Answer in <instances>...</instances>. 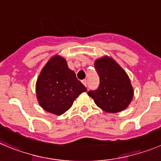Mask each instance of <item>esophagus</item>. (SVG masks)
<instances>
[{
  "mask_svg": "<svg viewBox=\"0 0 161 161\" xmlns=\"http://www.w3.org/2000/svg\"><path fill=\"white\" fill-rule=\"evenodd\" d=\"M82 84H83V85L85 86H86V85H87V82H86V79L82 80Z\"/></svg>",
  "mask_w": 161,
  "mask_h": 161,
  "instance_id": "esophagus-1",
  "label": "esophagus"
}]
</instances>
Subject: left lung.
I'll return each instance as SVG.
<instances>
[{"mask_svg":"<svg viewBox=\"0 0 161 161\" xmlns=\"http://www.w3.org/2000/svg\"><path fill=\"white\" fill-rule=\"evenodd\" d=\"M94 67L100 83L97 90L88 91V95L107 113H118L126 109L133 97V86L126 72L109 56L97 58Z\"/></svg>","mask_w":161,"mask_h":161,"instance_id":"1","label":"left lung"}]
</instances>
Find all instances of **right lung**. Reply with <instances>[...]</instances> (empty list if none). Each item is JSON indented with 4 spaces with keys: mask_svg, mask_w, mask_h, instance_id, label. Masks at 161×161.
Segmentation results:
<instances>
[{
    "mask_svg": "<svg viewBox=\"0 0 161 161\" xmlns=\"http://www.w3.org/2000/svg\"><path fill=\"white\" fill-rule=\"evenodd\" d=\"M86 88L59 55L52 57L43 67L36 84L39 104L44 110L61 115Z\"/></svg>",
    "mask_w": 161,
    "mask_h": 161,
    "instance_id": "1",
    "label": "right lung"
}]
</instances>
